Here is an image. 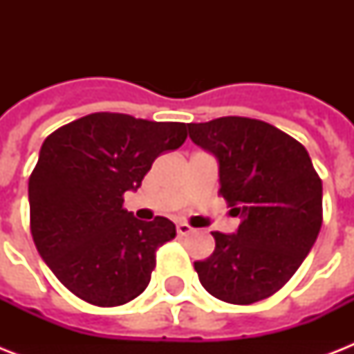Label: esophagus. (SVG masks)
Instances as JSON below:
<instances>
[{"mask_svg": "<svg viewBox=\"0 0 354 354\" xmlns=\"http://www.w3.org/2000/svg\"><path fill=\"white\" fill-rule=\"evenodd\" d=\"M176 232H178V235L187 236V235H191V233H193V227L189 226L187 222H178Z\"/></svg>", "mask_w": 354, "mask_h": 354, "instance_id": "1", "label": "esophagus"}]
</instances>
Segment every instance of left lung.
Here are the masks:
<instances>
[{
    "label": "left lung",
    "mask_w": 354,
    "mask_h": 354,
    "mask_svg": "<svg viewBox=\"0 0 354 354\" xmlns=\"http://www.w3.org/2000/svg\"><path fill=\"white\" fill-rule=\"evenodd\" d=\"M187 128L218 158V194L242 218L235 235L211 233L215 252L194 263L200 283L232 305L274 296L301 266L324 222L322 178L307 149L259 119L230 115Z\"/></svg>",
    "instance_id": "1"
}]
</instances>
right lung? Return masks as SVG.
Masks as SVG:
<instances>
[{
  "instance_id": "add662e5",
  "label": "right lung",
  "mask_w": 354,
  "mask_h": 354,
  "mask_svg": "<svg viewBox=\"0 0 354 354\" xmlns=\"http://www.w3.org/2000/svg\"><path fill=\"white\" fill-rule=\"evenodd\" d=\"M187 139L185 122L97 112L49 133L29 178L30 233L57 279L97 307L132 301L150 283L156 252L176 236L165 216L141 222L124 193L161 152Z\"/></svg>"
}]
</instances>
